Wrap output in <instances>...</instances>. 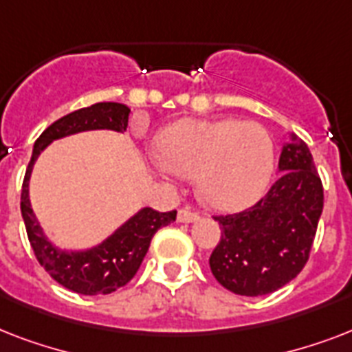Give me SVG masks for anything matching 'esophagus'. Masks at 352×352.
<instances>
[{
    "label": "esophagus",
    "mask_w": 352,
    "mask_h": 352,
    "mask_svg": "<svg viewBox=\"0 0 352 352\" xmlns=\"http://www.w3.org/2000/svg\"><path fill=\"white\" fill-rule=\"evenodd\" d=\"M177 219H179V223H192V221L199 219V214H197V212H193V210L182 208V210H179V214H177Z\"/></svg>",
    "instance_id": "34e87169"
}]
</instances>
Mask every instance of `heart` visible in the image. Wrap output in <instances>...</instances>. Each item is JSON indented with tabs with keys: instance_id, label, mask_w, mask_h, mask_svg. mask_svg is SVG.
<instances>
[{
	"instance_id": "1",
	"label": "heart",
	"mask_w": 352,
	"mask_h": 352,
	"mask_svg": "<svg viewBox=\"0 0 352 352\" xmlns=\"http://www.w3.org/2000/svg\"><path fill=\"white\" fill-rule=\"evenodd\" d=\"M159 153L177 175L197 179L217 210H241L267 188L274 170L272 137L257 122L184 118L160 133Z\"/></svg>"
}]
</instances>
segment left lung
I'll return each mask as SVG.
<instances>
[{"label": "left lung", "mask_w": 352, "mask_h": 352, "mask_svg": "<svg viewBox=\"0 0 352 352\" xmlns=\"http://www.w3.org/2000/svg\"><path fill=\"white\" fill-rule=\"evenodd\" d=\"M283 175L239 214L215 215L221 241L210 268L225 289L265 296L292 281L309 261L323 210V186L307 144L292 135L279 157Z\"/></svg>", "instance_id": "1"}]
</instances>
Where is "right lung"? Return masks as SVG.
Wrapping results in <instances>:
<instances>
[{"label": "right lung", "mask_w": 352, "mask_h": 352, "mask_svg": "<svg viewBox=\"0 0 352 352\" xmlns=\"http://www.w3.org/2000/svg\"><path fill=\"white\" fill-rule=\"evenodd\" d=\"M127 118H129V107L117 102H100L95 106L82 107L78 111L69 113L60 120L52 122L38 137L25 171L23 186H21V215L32 252L38 263L45 268L54 281L76 294H111L129 283L148 252L151 237L157 234L159 228L175 221L177 210L157 212L153 208H142L102 245L85 252H63L47 241L32 214L29 201L30 171L38 155L52 140L80 131H89V129H113L122 133L127 129Z\"/></svg>", "instance_id": "obj_1"}]
</instances>
